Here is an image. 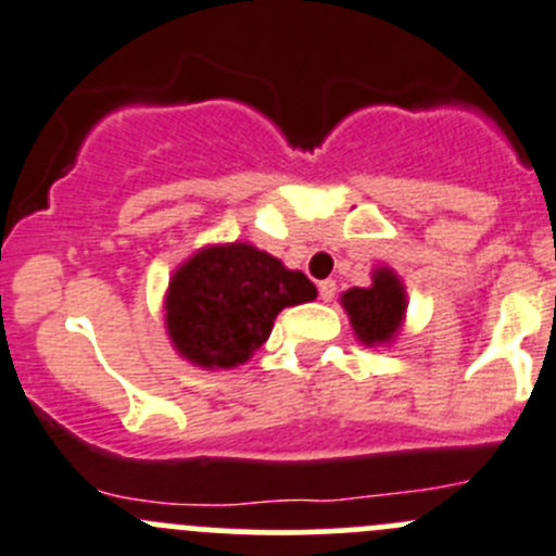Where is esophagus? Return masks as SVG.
Masks as SVG:
<instances>
[{"label": "esophagus", "mask_w": 556, "mask_h": 556, "mask_svg": "<svg viewBox=\"0 0 556 556\" xmlns=\"http://www.w3.org/2000/svg\"><path fill=\"white\" fill-rule=\"evenodd\" d=\"M317 290H320L323 301H331L333 293H337V282H333V279H323V282L317 285Z\"/></svg>", "instance_id": "esophagus-1"}]
</instances>
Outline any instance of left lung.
<instances>
[{"mask_svg": "<svg viewBox=\"0 0 556 556\" xmlns=\"http://www.w3.org/2000/svg\"><path fill=\"white\" fill-rule=\"evenodd\" d=\"M355 339L366 348H388L396 342L407 315V290L391 266L371 268L369 288H350L339 295Z\"/></svg>", "mask_w": 556, "mask_h": 556, "instance_id": "8db88e82", "label": "left lung"}]
</instances>
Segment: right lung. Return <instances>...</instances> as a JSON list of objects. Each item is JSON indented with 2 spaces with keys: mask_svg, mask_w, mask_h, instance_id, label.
<instances>
[{
  "mask_svg": "<svg viewBox=\"0 0 556 556\" xmlns=\"http://www.w3.org/2000/svg\"><path fill=\"white\" fill-rule=\"evenodd\" d=\"M317 299V288L250 241L206 244L170 277L165 331L176 353L201 369H236L255 355L285 306Z\"/></svg>",
  "mask_w": 556,
  "mask_h": 556,
  "instance_id": "add662e5",
  "label": "right lung"
}]
</instances>
